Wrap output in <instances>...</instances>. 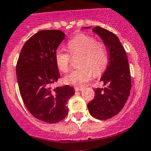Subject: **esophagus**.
I'll use <instances>...</instances> for the list:
<instances>
[{"instance_id":"34e87169","label":"esophagus","mask_w":151,"mask_h":151,"mask_svg":"<svg viewBox=\"0 0 151 151\" xmlns=\"http://www.w3.org/2000/svg\"><path fill=\"white\" fill-rule=\"evenodd\" d=\"M74 90H75V91H80L83 90V88H82V87H75V88H74Z\"/></svg>"}]
</instances>
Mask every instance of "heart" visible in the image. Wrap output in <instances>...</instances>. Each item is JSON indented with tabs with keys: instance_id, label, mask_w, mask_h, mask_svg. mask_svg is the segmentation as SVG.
<instances>
[{
	"instance_id": "1",
	"label": "heart",
	"mask_w": 151,
	"mask_h": 151,
	"mask_svg": "<svg viewBox=\"0 0 151 151\" xmlns=\"http://www.w3.org/2000/svg\"><path fill=\"white\" fill-rule=\"evenodd\" d=\"M68 55L65 51L58 49L55 53V62L58 69L65 73L68 71L71 58H77L79 69L71 71L63 78L65 84L81 87L91 79L93 72L98 76L106 68L108 55L106 46L102 42L96 41L93 37L80 34L67 43Z\"/></svg>"
}]
</instances>
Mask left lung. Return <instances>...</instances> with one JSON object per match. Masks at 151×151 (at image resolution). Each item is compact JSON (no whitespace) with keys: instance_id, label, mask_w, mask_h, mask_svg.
<instances>
[{"instance_id":"8db88e82","label":"left lung","mask_w":151,"mask_h":151,"mask_svg":"<svg viewBox=\"0 0 151 151\" xmlns=\"http://www.w3.org/2000/svg\"><path fill=\"white\" fill-rule=\"evenodd\" d=\"M92 31L100 37L106 46L109 62L100 78L108 86L95 89L94 99L88 104V108L92 116L105 120L118 114L128 100L131 88V72L126 52L117 36L99 26Z\"/></svg>"}]
</instances>
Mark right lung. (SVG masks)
Instances as JSON below:
<instances>
[{"label":"right lung","mask_w":151,"mask_h":151,"mask_svg":"<svg viewBox=\"0 0 151 151\" xmlns=\"http://www.w3.org/2000/svg\"><path fill=\"white\" fill-rule=\"evenodd\" d=\"M65 35L60 30L39 31L25 43L16 65L20 96L31 114L47 123L63 120L67 102L74 95L71 86L52 88L60 77L55 53Z\"/></svg>","instance_id":"1"}]
</instances>
